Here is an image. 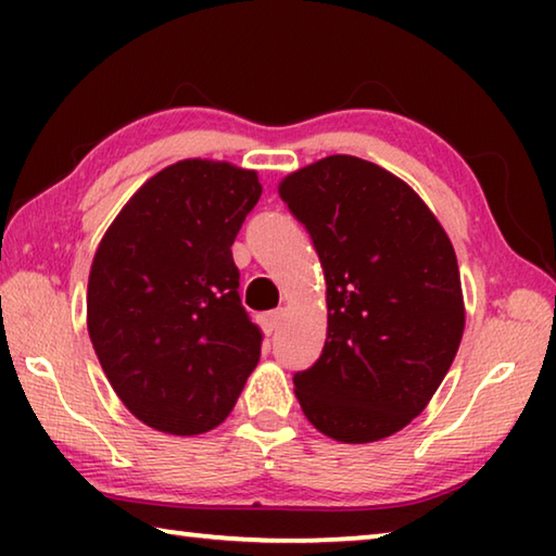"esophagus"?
Here are the masks:
<instances>
[{
    "instance_id": "1",
    "label": "esophagus",
    "mask_w": 556,
    "mask_h": 556,
    "mask_svg": "<svg viewBox=\"0 0 556 556\" xmlns=\"http://www.w3.org/2000/svg\"><path fill=\"white\" fill-rule=\"evenodd\" d=\"M262 328H265V333L267 336H271L279 328V324H281V312H269V314H262Z\"/></svg>"
}]
</instances>
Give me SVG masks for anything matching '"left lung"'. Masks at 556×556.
I'll list each match as a JSON object with an SVG mask.
<instances>
[{
    "mask_svg": "<svg viewBox=\"0 0 556 556\" xmlns=\"http://www.w3.org/2000/svg\"><path fill=\"white\" fill-rule=\"evenodd\" d=\"M312 235L326 277L318 361L294 372L306 419L343 444H368L427 407L464 336L454 244L402 178L336 154L279 184Z\"/></svg>",
    "mask_w": 556,
    "mask_h": 556,
    "instance_id": "obj_1",
    "label": "left lung"
}]
</instances>
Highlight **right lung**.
Returning <instances> with one entry per match:
<instances>
[{
	"mask_svg": "<svg viewBox=\"0 0 556 556\" xmlns=\"http://www.w3.org/2000/svg\"><path fill=\"white\" fill-rule=\"evenodd\" d=\"M260 195L255 172L186 159L149 178L100 242L88 333L112 390L147 427L215 429L255 370L262 331L230 248Z\"/></svg>",
	"mask_w": 556,
	"mask_h": 556,
	"instance_id": "obj_1",
	"label": "right lung"
}]
</instances>
